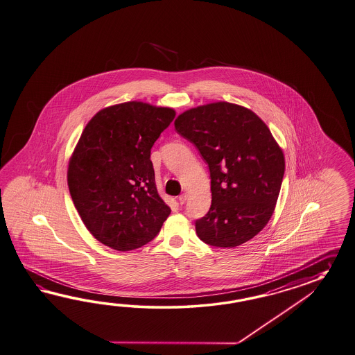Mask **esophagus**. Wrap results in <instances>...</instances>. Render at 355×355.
<instances>
[{
    "mask_svg": "<svg viewBox=\"0 0 355 355\" xmlns=\"http://www.w3.org/2000/svg\"><path fill=\"white\" fill-rule=\"evenodd\" d=\"M178 200H179V203L182 206V205L187 202V194H182V196H179Z\"/></svg>",
    "mask_w": 355,
    "mask_h": 355,
    "instance_id": "esophagus-1",
    "label": "esophagus"
}]
</instances>
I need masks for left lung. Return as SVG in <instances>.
Listing matches in <instances>:
<instances>
[{
	"mask_svg": "<svg viewBox=\"0 0 355 355\" xmlns=\"http://www.w3.org/2000/svg\"><path fill=\"white\" fill-rule=\"evenodd\" d=\"M175 129L209 168L212 203L196 221L199 239L235 248L254 238L272 216L285 173L267 125L248 108L216 102L182 112Z\"/></svg>",
	"mask_w": 355,
	"mask_h": 355,
	"instance_id": "obj_1",
	"label": "left lung"
}]
</instances>
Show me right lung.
<instances>
[{
  "mask_svg": "<svg viewBox=\"0 0 355 355\" xmlns=\"http://www.w3.org/2000/svg\"><path fill=\"white\" fill-rule=\"evenodd\" d=\"M175 117L173 108L125 102L103 108L83 130L67 185L85 227L126 252L155 239L171 212L158 196L150 149Z\"/></svg>",
  "mask_w": 355,
  "mask_h": 355,
  "instance_id": "1",
  "label": "right lung"
}]
</instances>
